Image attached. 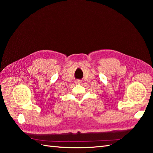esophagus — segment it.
<instances>
[{
	"label": "esophagus",
	"mask_w": 153,
	"mask_h": 153,
	"mask_svg": "<svg viewBox=\"0 0 153 153\" xmlns=\"http://www.w3.org/2000/svg\"><path fill=\"white\" fill-rule=\"evenodd\" d=\"M81 82H82V81H81V80H79V79L76 80V81H75V83H76V84H80Z\"/></svg>",
	"instance_id": "1"
}]
</instances>
